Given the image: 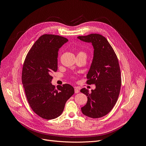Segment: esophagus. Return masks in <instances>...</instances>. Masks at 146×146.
I'll use <instances>...</instances> for the list:
<instances>
[{
    "label": "esophagus",
    "mask_w": 146,
    "mask_h": 146,
    "mask_svg": "<svg viewBox=\"0 0 146 146\" xmlns=\"http://www.w3.org/2000/svg\"><path fill=\"white\" fill-rule=\"evenodd\" d=\"M80 92V89L78 88V87H75L74 88V92L76 94H77Z\"/></svg>",
    "instance_id": "34e87169"
}]
</instances>
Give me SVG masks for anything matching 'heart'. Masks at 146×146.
Wrapping results in <instances>:
<instances>
[{
    "mask_svg": "<svg viewBox=\"0 0 146 146\" xmlns=\"http://www.w3.org/2000/svg\"><path fill=\"white\" fill-rule=\"evenodd\" d=\"M78 55H82V56H87V54L84 51H80L78 54Z\"/></svg>",
    "mask_w": 146,
    "mask_h": 146,
    "instance_id": "obj_1",
    "label": "heart"
}]
</instances>
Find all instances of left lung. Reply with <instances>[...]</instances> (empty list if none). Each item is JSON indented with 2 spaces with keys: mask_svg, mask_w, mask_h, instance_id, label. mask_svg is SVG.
Here are the masks:
<instances>
[{
  "mask_svg": "<svg viewBox=\"0 0 146 146\" xmlns=\"http://www.w3.org/2000/svg\"><path fill=\"white\" fill-rule=\"evenodd\" d=\"M77 38L91 43L94 49L93 60L87 74V83L95 84L96 88L91 93L86 88L80 90L88 98L81 111L91 118H100L112 110L119 94L121 77L118 60L109 41L102 35L93 33Z\"/></svg>",
  "mask_w": 146,
  "mask_h": 146,
  "instance_id": "1",
  "label": "left lung"
}]
</instances>
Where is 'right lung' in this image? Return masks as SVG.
<instances>
[{
  "label": "right lung",
  "mask_w": 146,
  "mask_h": 146,
  "mask_svg": "<svg viewBox=\"0 0 146 146\" xmlns=\"http://www.w3.org/2000/svg\"><path fill=\"white\" fill-rule=\"evenodd\" d=\"M68 41L58 35L41 36L24 61L22 82L28 102L33 111L44 119L59 117L74 93L70 84L57 86L56 88L51 84V74L58 69V52Z\"/></svg>",
  "instance_id": "right-lung-1"
}]
</instances>
